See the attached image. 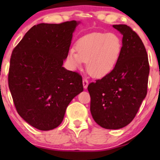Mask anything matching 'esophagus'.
Here are the masks:
<instances>
[{"label": "esophagus", "mask_w": 160, "mask_h": 160, "mask_svg": "<svg viewBox=\"0 0 160 160\" xmlns=\"http://www.w3.org/2000/svg\"><path fill=\"white\" fill-rule=\"evenodd\" d=\"M88 80L86 79V78H84V79H83V86H84V88L87 89V87H88Z\"/></svg>", "instance_id": "34e87169"}]
</instances>
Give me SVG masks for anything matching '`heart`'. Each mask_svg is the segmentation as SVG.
Segmentation results:
<instances>
[{
    "instance_id": "heart-1",
    "label": "heart",
    "mask_w": 160,
    "mask_h": 160,
    "mask_svg": "<svg viewBox=\"0 0 160 160\" xmlns=\"http://www.w3.org/2000/svg\"><path fill=\"white\" fill-rule=\"evenodd\" d=\"M76 49L69 52L68 59L74 67L87 62V70L94 77H102L113 69L122 49L121 39L117 34L93 32L80 38Z\"/></svg>"
}]
</instances>
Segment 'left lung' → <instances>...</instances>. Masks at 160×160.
I'll use <instances>...</instances> for the list:
<instances>
[{"label": "left lung", "mask_w": 160, "mask_h": 160, "mask_svg": "<svg viewBox=\"0 0 160 160\" xmlns=\"http://www.w3.org/2000/svg\"><path fill=\"white\" fill-rule=\"evenodd\" d=\"M113 27L123 35L122 49L115 67L88 85L90 111L102 128L117 130L130 123L147 94L149 63L143 43L126 25Z\"/></svg>", "instance_id": "1"}]
</instances>
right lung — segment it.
Segmentation results:
<instances>
[{"label": "right lung", "mask_w": 160, "mask_h": 160, "mask_svg": "<svg viewBox=\"0 0 160 160\" xmlns=\"http://www.w3.org/2000/svg\"><path fill=\"white\" fill-rule=\"evenodd\" d=\"M78 24L34 25L11 56L8 82L15 108L40 130L60 125L70 102L84 89L82 76L62 67Z\"/></svg>", "instance_id": "right-lung-1"}]
</instances>
